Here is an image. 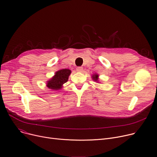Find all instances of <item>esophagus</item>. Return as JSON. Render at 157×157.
<instances>
[{
  "label": "esophagus",
  "instance_id": "obj_1",
  "mask_svg": "<svg viewBox=\"0 0 157 157\" xmlns=\"http://www.w3.org/2000/svg\"><path fill=\"white\" fill-rule=\"evenodd\" d=\"M76 71H78V72H82V71H83V68L82 67H77L76 68Z\"/></svg>",
  "mask_w": 157,
  "mask_h": 157
}]
</instances>
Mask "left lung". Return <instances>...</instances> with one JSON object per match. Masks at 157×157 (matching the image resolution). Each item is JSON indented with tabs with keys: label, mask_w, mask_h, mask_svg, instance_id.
<instances>
[{
	"label": "left lung",
	"mask_w": 157,
	"mask_h": 157,
	"mask_svg": "<svg viewBox=\"0 0 157 157\" xmlns=\"http://www.w3.org/2000/svg\"><path fill=\"white\" fill-rule=\"evenodd\" d=\"M93 79L94 80V81H98V75H94L93 76Z\"/></svg>",
	"instance_id": "left-lung-1"
}]
</instances>
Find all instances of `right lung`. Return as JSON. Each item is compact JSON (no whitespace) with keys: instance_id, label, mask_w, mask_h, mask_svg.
I'll use <instances>...</instances> for the list:
<instances>
[{"instance_id":"right-lung-1","label":"right lung","mask_w":157,"mask_h":157,"mask_svg":"<svg viewBox=\"0 0 157 157\" xmlns=\"http://www.w3.org/2000/svg\"><path fill=\"white\" fill-rule=\"evenodd\" d=\"M71 73V70L68 69H63L57 71L54 76L48 81L47 86L54 90H60L63 87V84L67 81Z\"/></svg>"}]
</instances>
